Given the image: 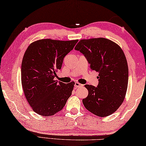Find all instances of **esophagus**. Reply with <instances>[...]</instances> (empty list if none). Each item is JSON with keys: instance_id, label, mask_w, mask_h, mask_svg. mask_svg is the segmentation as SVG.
<instances>
[{"instance_id": "34e87169", "label": "esophagus", "mask_w": 146, "mask_h": 146, "mask_svg": "<svg viewBox=\"0 0 146 146\" xmlns=\"http://www.w3.org/2000/svg\"><path fill=\"white\" fill-rule=\"evenodd\" d=\"M74 86H75V87H77L78 88V87H83V85L80 84V83H78V82H76Z\"/></svg>"}]
</instances>
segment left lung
Instances as JSON below:
<instances>
[{
  "mask_svg": "<svg viewBox=\"0 0 146 146\" xmlns=\"http://www.w3.org/2000/svg\"><path fill=\"white\" fill-rule=\"evenodd\" d=\"M84 55L90 68L99 73L98 85H85L89 94L83 99L88 111L100 117L114 113L125 99L128 85V65L122 49L106 38L82 39L75 47Z\"/></svg>",
  "mask_w": 146,
  "mask_h": 146,
  "instance_id": "1",
  "label": "left lung"
}]
</instances>
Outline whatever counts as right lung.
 I'll list each match as a JSON object with an SVG mask.
<instances>
[{
	"label": "right lung",
	"instance_id": "add662e5",
	"mask_svg": "<svg viewBox=\"0 0 146 146\" xmlns=\"http://www.w3.org/2000/svg\"><path fill=\"white\" fill-rule=\"evenodd\" d=\"M78 40H37L26 49L21 65L24 94L33 111L39 115H54L65 106L75 83L54 80L64 56Z\"/></svg>",
	"mask_w": 146,
	"mask_h": 146
}]
</instances>
